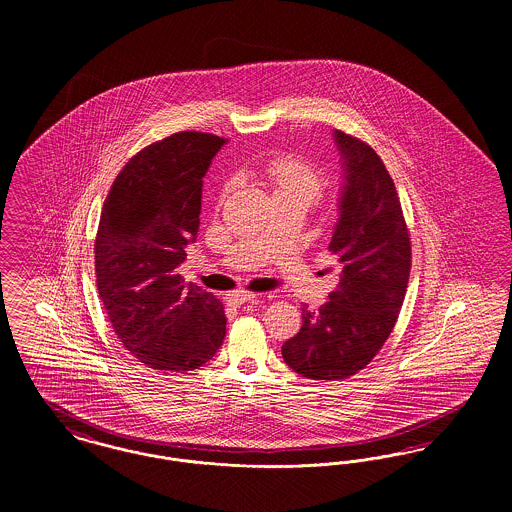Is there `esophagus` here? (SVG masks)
I'll use <instances>...</instances> for the list:
<instances>
[{
  "label": "esophagus",
  "instance_id": "esophagus-1",
  "mask_svg": "<svg viewBox=\"0 0 512 512\" xmlns=\"http://www.w3.org/2000/svg\"><path fill=\"white\" fill-rule=\"evenodd\" d=\"M255 299H257V293L251 292H234L226 297V301H228L230 305H236V307H240V305H244V303H253Z\"/></svg>",
  "mask_w": 512,
  "mask_h": 512
}]
</instances>
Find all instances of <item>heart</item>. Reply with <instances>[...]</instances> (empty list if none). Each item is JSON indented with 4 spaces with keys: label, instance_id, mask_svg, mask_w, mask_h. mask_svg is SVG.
<instances>
[{
    "label": "heart",
    "instance_id": "b5f03b06",
    "mask_svg": "<svg viewBox=\"0 0 512 512\" xmlns=\"http://www.w3.org/2000/svg\"><path fill=\"white\" fill-rule=\"evenodd\" d=\"M261 172L272 188L274 199L293 201L303 209L313 205L326 184L324 174L315 165L295 157L270 159Z\"/></svg>",
    "mask_w": 512,
    "mask_h": 512
}]
</instances>
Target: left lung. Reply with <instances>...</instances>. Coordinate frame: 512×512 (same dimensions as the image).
Instances as JSON below:
<instances>
[{"instance_id": "1", "label": "left lung", "mask_w": 512, "mask_h": 512, "mask_svg": "<svg viewBox=\"0 0 512 512\" xmlns=\"http://www.w3.org/2000/svg\"><path fill=\"white\" fill-rule=\"evenodd\" d=\"M340 151L338 222L330 251L340 282L320 309L303 307L299 332L282 357L311 380H341L365 368L380 351L401 311L411 238L390 172L365 142L334 130Z\"/></svg>"}]
</instances>
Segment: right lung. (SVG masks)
<instances>
[{
	"label": "right lung",
	"mask_w": 512,
	"mask_h": 512,
	"mask_svg": "<svg viewBox=\"0 0 512 512\" xmlns=\"http://www.w3.org/2000/svg\"><path fill=\"white\" fill-rule=\"evenodd\" d=\"M224 144L203 132L155 142L124 165L103 203L99 297L122 345L155 370H195L226 336L219 299L178 274L197 238L203 176Z\"/></svg>",
	"instance_id": "obj_1"
}]
</instances>
